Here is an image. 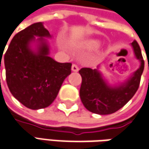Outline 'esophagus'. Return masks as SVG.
Instances as JSON below:
<instances>
[{"label":"esophagus","instance_id":"1","mask_svg":"<svg viewBox=\"0 0 149 149\" xmlns=\"http://www.w3.org/2000/svg\"><path fill=\"white\" fill-rule=\"evenodd\" d=\"M72 72H78V71H79L78 66L76 64H72Z\"/></svg>","mask_w":149,"mask_h":149}]
</instances>
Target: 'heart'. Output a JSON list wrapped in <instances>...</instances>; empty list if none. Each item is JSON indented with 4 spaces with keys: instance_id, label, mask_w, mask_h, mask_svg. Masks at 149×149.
Wrapping results in <instances>:
<instances>
[{
    "instance_id": "b5f03b06",
    "label": "heart",
    "mask_w": 149,
    "mask_h": 149,
    "mask_svg": "<svg viewBox=\"0 0 149 149\" xmlns=\"http://www.w3.org/2000/svg\"><path fill=\"white\" fill-rule=\"evenodd\" d=\"M100 42L97 39H88L83 44V47L86 49H95L98 48Z\"/></svg>"
}]
</instances>
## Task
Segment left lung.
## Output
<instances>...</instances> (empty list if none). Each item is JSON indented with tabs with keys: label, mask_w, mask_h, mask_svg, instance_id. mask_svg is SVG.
<instances>
[{
	"label": "left lung",
	"mask_w": 149,
	"mask_h": 149,
	"mask_svg": "<svg viewBox=\"0 0 149 149\" xmlns=\"http://www.w3.org/2000/svg\"><path fill=\"white\" fill-rule=\"evenodd\" d=\"M130 44L135 58L140 62V67L125 82L110 86L103 78L99 67L96 69L83 68L79 71L82 79L80 97L82 104L89 111L98 115L115 113L136 93L144 68V61L137 41L134 40Z\"/></svg>",
	"instance_id": "obj_1"
}]
</instances>
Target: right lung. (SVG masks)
Returning a JSON list of instances; mask_svg holds the SVG:
<instances>
[{
    "label": "right lung",
    "mask_w": 149,
    "mask_h": 149,
    "mask_svg": "<svg viewBox=\"0 0 149 149\" xmlns=\"http://www.w3.org/2000/svg\"><path fill=\"white\" fill-rule=\"evenodd\" d=\"M51 37L42 22L34 23L14 36L5 54L10 91L31 110L51 105L65 78L71 74L72 63H58L49 57V45L45 38ZM33 42L36 43L35 49H32Z\"/></svg>",
    "instance_id": "add662e5"
}]
</instances>
